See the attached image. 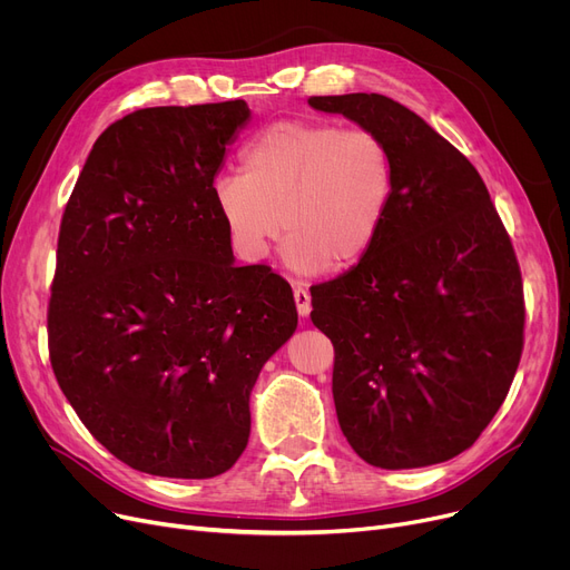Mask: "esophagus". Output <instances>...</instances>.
<instances>
[{"label":"esophagus","instance_id":"esophagus-1","mask_svg":"<svg viewBox=\"0 0 570 570\" xmlns=\"http://www.w3.org/2000/svg\"><path fill=\"white\" fill-rule=\"evenodd\" d=\"M293 301H295V309L301 316H309L312 312V295L307 291V284L303 282H293Z\"/></svg>","mask_w":570,"mask_h":570}]
</instances>
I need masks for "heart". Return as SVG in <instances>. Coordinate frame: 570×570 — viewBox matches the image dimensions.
Wrapping results in <instances>:
<instances>
[{"label": "heart", "instance_id": "obj_1", "mask_svg": "<svg viewBox=\"0 0 570 570\" xmlns=\"http://www.w3.org/2000/svg\"><path fill=\"white\" fill-rule=\"evenodd\" d=\"M243 173L215 179V203L235 252L267 258L284 226L291 269L318 275L361 263L379 243L395 189V155L370 127L279 119L239 153Z\"/></svg>", "mask_w": 570, "mask_h": 570}]
</instances>
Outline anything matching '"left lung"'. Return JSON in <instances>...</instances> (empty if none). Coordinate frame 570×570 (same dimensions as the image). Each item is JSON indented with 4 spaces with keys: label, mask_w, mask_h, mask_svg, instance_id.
<instances>
[{
    "label": "left lung",
    "mask_w": 570,
    "mask_h": 570,
    "mask_svg": "<svg viewBox=\"0 0 570 570\" xmlns=\"http://www.w3.org/2000/svg\"><path fill=\"white\" fill-rule=\"evenodd\" d=\"M376 129L395 155L374 249L312 286V321L335 346L340 428L372 466L460 455L503 404L524 346L520 263L473 164L383 95L309 97Z\"/></svg>",
    "instance_id": "8db88e82"
}]
</instances>
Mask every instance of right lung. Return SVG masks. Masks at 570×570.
<instances>
[{
  "label": "right lung",
  "instance_id": "obj_1",
  "mask_svg": "<svg viewBox=\"0 0 570 570\" xmlns=\"http://www.w3.org/2000/svg\"><path fill=\"white\" fill-rule=\"evenodd\" d=\"M243 99L140 108L89 153L57 237L55 379L131 469L213 478L243 455L261 367L295 331L269 265H233L215 203Z\"/></svg>",
  "mask_w": 570,
  "mask_h": 570
}]
</instances>
